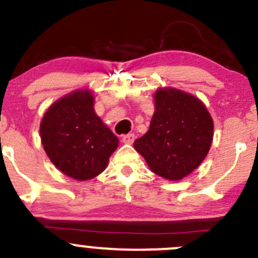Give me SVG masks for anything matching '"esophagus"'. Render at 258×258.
<instances>
[{"label": "esophagus", "mask_w": 258, "mask_h": 258, "mask_svg": "<svg viewBox=\"0 0 258 258\" xmlns=\"http://www.w3.org/2000/svg\"><path fill=\"white\" fill-rule=\"evenodd\" d=\"M135 139V135L133 134V133H129V134H125L123 135V143H125V144H132L133 142H134Z\"/></svg>", "instance_id": "34e87169"}]
</instances>
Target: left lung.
Returning a JSON list of instances; mask_svg holds the SVG:
<instances>
[{
    "label": "left lung",
    "mask_w": 258,
    "mask_h": 258,
    "mask_svg": "<svg viewBox=\"0 0 258 258\" xmlns=\"http://www.w3.org/2000/svg\"><path fill=\"white\" fill-rule=\"evenodd\" d=\"M149 130L134 142L155 174L178 180L208 154L213 120L202 101L177 89H159Z\"/></svg>",
    "instance_id": "1"
}]
</instances>
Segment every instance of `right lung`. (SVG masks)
I'll return each instance as SVG.
<instances>
[{
	"mask_svg": "<svg viewBox=\"0 0 258 258\" xmlns=\"http://www.w3.org/2000/svg\"><path fill=\"white\" fill-rule=\"evenodd\" d=\"M43 149L69 177L86 180L105 169L118 138L94 111L89 91L78 90L48 108L40 125Z\"/></svg>",
	"mask_w": 258,
	"mask_h": 258,
	"instance_id": "obj_1",
	"label": "right lung"
}]
</instances>
